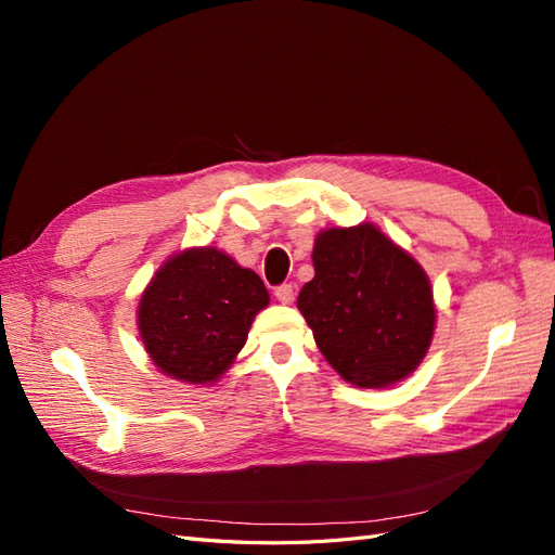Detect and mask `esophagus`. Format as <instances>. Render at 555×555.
Masks as SVG:
<instances>
[{
    "label": "esophagus",
    "mask_w": 555,
    "mask_h": 555,
    "mask_svg": "<svg viewBox=\"0 0 555 555\" xmlns=\"http://www.w3.org/2000/svg\"><path fill=\"white\" fill-rule=\"evenodd\" d=\"M275 298L280 300L282 306L294 304V287H292V284H280V287L275 289Z\"/></svg>",
    "instance_id": "34e87169"
}]
</instances>
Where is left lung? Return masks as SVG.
<instances>
[{
    "instance_id": "obj_1",
    "label": "left lung",
    "mask_w": 555,
    "mask_h": 555,
    "mask_svg": "<svg viewBox=\"0 0 555 555\" xmlns=\"http://www.w3.org/2000/svg\"><path fill=\"white\" fill-rule=\"evenodd\" d=\"M314 278L296 306L345 382L386 389L424 361L435 333L433 287L408 249L371 222L317 233Z\"/></svg>"
}]
</instances>
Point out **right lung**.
Returning <instances> with one entry per match:
<instances>
[{
    "mask_svg": "<svg viewBox=\"0 0 555 555\" xmlns=\"http://www.w3.org/2000/svg\"><path fill=\"white\" fill-rule=\"evenodd\" d=\"M268 304L271 296L255 271L217 247H188L147 282L137 324L159 373L208 386L229 371Z\"/></svg>",
    "mask_w": 555,
    "mask_h": 555,
    "instance_id": "obj_1",
    "label": "right lung"
}]
</instances>
